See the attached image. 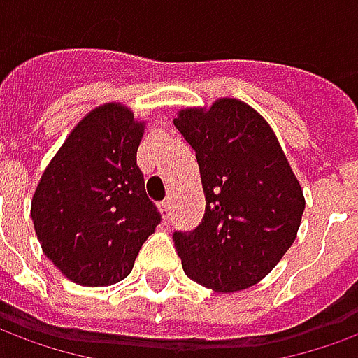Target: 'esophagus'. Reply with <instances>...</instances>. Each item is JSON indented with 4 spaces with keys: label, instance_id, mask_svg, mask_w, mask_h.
I'll use <instances>...</instances> for the list:
<instances>
[{
    "label": "esophagus",
    "instance_id": "obj_1",
    "mask_svg": "<svg viewBox=\"0 0 358 358\" xmlns=\"http://www.w3.org/2000/svg\"><path fill=\"white\" fill-rule=\"evenodd\" d=\"M159 206H162V212H164V218H165V222H167V220H169V216H171V201L167 199V201H164V203L159 204Z\"/></svg>",
    "mask_w": 358,
    "mask_h": 358
}]
</instances>
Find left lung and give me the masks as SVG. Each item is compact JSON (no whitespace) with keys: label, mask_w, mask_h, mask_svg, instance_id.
<instances>
[{"label":"left lung","mask_w":358,"mask_h":358,"mask_svg":"<svg viewBox=\"0 0 358 358\" xmlns=\"http://www.w3.org/2000/svg\"><path fill=\"white\" fill-rule=\"evenodd\" d=\"M173 124L194 150L206 201L194 230L173 231L185 275L218 292L253 287L296 238L300 183L271 127L241 101L181 110Z\"/></svg>","instance_id":"8db88e82"}]
</instances>
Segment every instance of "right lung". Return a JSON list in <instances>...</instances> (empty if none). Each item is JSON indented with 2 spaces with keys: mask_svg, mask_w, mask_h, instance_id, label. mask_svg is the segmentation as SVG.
I'll return each instance as SVG.
<instances>
[{
  "mask_svg": "<svg viewBox=\"0 0 358 358\" xmlns=\"http://www.w3.org/2000/svg\"><path fill=\"white\" fill-rule=\"evenodd\" d=\"M142 130L120 105L91 110L36 187L31 216L44 255L78 285L127 278L162 222L136 164Z\"/></svg>",
  "mask_w": 358,
  "mask_h": 358,
  "instance_id": "1",
  "label": "right lung"
}]
</instances>
